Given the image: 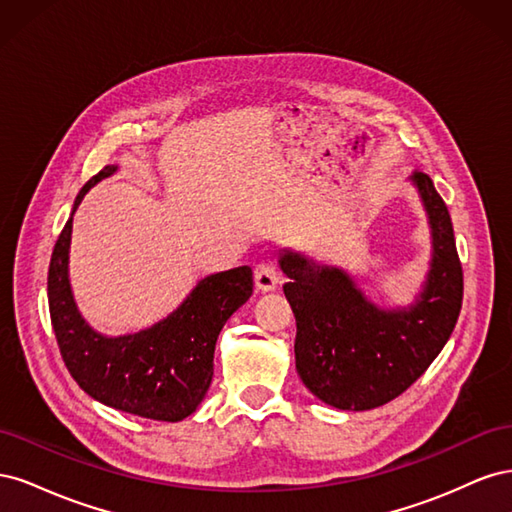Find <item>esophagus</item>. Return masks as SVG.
<instances>
[{
  "mask_svg": "<svg viewBox=\"0 0 512 512\" xmlns=\"http://www.w3.org/2000/svg\"><path fill=\"white\" fill-rule=\"evenodd\" d=\"M254 284H256V290L260 292H271L277 288V284H280V275H277L271 262H262V265L256 267Z\"/></svg>",
  "mask_w": 512,
  "mask_h": 512,
  "instance_id": "obj_1",
  "label": "esophagus"
}]
</instances>
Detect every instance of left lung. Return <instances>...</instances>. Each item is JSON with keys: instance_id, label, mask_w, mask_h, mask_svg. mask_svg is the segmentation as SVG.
I'll list each match as a JSON object with an SVG mask.
<instances>
[{"instance_id": "8db88e82", "label": "left lung", "mask_w": 512, "mask_h": 512, "mask_svg": "<svg viewBox=\"0 0 512 512\" xmlns=\"http://www.w3.org/2000/svg\"><path fill=\"white\" fill-rule=\"evenodd\" d=\"M427 215L431 258L425 282L406 307L371 301L354 277L290 247L277 265L297 320L294 359L303 384L339 410H371L404 393L442 352L463 299L453 222L425 173L410 177Z\"/></svg>"}]
</instances>
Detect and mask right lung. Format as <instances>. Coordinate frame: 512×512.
<instances>
[{"mask_svg":"<svg viewBox=\"0 0 512 512\" xmlns=\"http://www.w3.org/2000/svg\"><path fill=\"white\" fill-rule=\"evenodd\" d=\"M104 166L76 196L49 267V309L59 352L72 378L100 404L151 421L177 423L196 412L213 378L215 342L226 320L252 297V269L200 280L166 318L126 335H104L79 312L70 286L72 218L85 194L115 175Z\"/></svg>","mask_w":512,"mask_h":512,"instance_id":"1","label":"right lung"}]
</instances>
